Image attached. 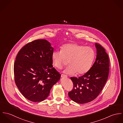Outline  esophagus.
Here are the masks:
<instances>
[{
    "instance_id": "obj_1",
    "label": "esophagus",
    "mask_w": 123,
    "mask_h": 123,
    "mask_svg": "<svg viewBox=\"0 0 123 123\" xmlns=\"http://www.w3.org/2000/svg\"><path fill=\"white\" fill-rule=\"evenodd\" d=\"M61 77L62 78H67V76L65 74H61Z\"/></svg>"
}]
</instances>
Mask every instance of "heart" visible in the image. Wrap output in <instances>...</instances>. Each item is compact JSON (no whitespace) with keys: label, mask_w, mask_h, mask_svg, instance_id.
I'll return each mask as SVG.
<instances>
[{"label":"heart","mask_w":123,"mask_h":123,"mask_svg":"<svg viewBox=\"0 0 123 123\" xmlns=\"http://www.w3.org/2000/svg\"><path fill=\"white\" fill-rule=\"evenodd\" d=\"M95 58V52L89 46L77 43L63 45L60 51H55L52 55L53 65L61 69L68 63L70 65L65 72L69 74L82 75L87 73L91 67Z\"/></svg>","instance_id":"obj_1"}]
</instances>
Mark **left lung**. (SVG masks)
Instances as JSON below:
<instances>
[{"instance_id":"8db88e82","label":"left lung","mask_w":123,"mask_h":123,"mask_svg":"<svg viewBox=\"0 0 123 123\" xmlns=\"http://www.w3.org/2000/svg\"><path fill=\"white\" fill-rule=\"evenodd\" d=\"M97 58L90 70L84 75L71 77L73 87L68 93L73 101L84 104L95 99L100 94L107 80L109 72V60L105 49L95 43Z\"/></svg>"}]
</instances>
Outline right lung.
<instances>
[{"label":"right lung","instance_id":"add662e5","mask_svg":"<svg viewBox=\"0 0 123 123\" xmlns=\"http://www.w3.org/2000/svg\"><path fill=\"white\" fill-rule=\"evenodd\" d=\"M53 48L44 39L31 42L19 51L14 65L15 81L22 94L32 102L49 95L61 74L53 66Z\"/></svg>","mask_w":123,"mask_h":123}]
</instances>
